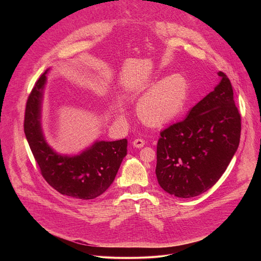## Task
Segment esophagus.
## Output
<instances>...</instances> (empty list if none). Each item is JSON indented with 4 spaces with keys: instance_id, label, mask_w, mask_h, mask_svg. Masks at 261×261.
Instances as JSON below:
<instances>
[{
    "instance_id": "esophagus-1",
    "label": "esophagus",
    "mask_w": 261,
    "mask_h": 261,
    "mask_svg": "<svg viewBox=\"0 0 261 261\" xmlns=\"http://www.w3.org/2000/svg\"><path fill=\"white\" fill-rule=\"evenodd\" d=\"M132 143H133V145H134L135 147L140 148V147H142V146L145 144V141H144L143 139H141V138H136V139L133 140Z\"/></svg>"
}]
</instances>
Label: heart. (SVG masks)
Masks as SVG:
<instances>
[{
	"instance_id": "1",
	"label": "heart",
	"mask_w": 261,
	"mask_h": 261,
	"mask_svg": "<svg viewBox=\"0 0 261 261\" xmlns=\"http://www.w3.org/2000/svg\"><path fill=\"white\" fill-rule=\"evenodd\" d=\"M187 98V81L180 74H171L153 86L140 99L138 115L146 124L166 123L180 114Z\"/></svg>"
}]
</instances>
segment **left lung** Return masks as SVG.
<instances>
[{"label":"left lung","instance_id":"8db88e82","mask_svg":"<svg viewBox=\"0 0 261 261\" xmlns=\"http://www.w3.org/2000/svg\"><path fill=\"white\" fill-rule=\"evenodd\" d=\"M221 82L193 106L185 120L160 132L156 175L161 188L180 198L197 196L218 181L236 154L241 138V115L231 83Z\"/></svg>","mask_w":261,"mask_h":261}]
</instances>
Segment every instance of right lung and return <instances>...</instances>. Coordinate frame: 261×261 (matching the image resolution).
<instances>
[{"label":"right lung","mask_w":261,"mask_h":261,"mask_svg":"<svg viewBox=\"0 0 261 261\" xmlns=\"http://www.w3.org/2000/svg\"><path fill=\"white\" fill-rule=\"evenodd\" d=\"M46 70L31 91L23 129L33 156L44 179L59 193L80 199H94L113 184L127 155V139L96 141L81 155L68 157L54 152L41 129V102Z\"/></svg>","instance_id":"obj_1"}]
</instances>
